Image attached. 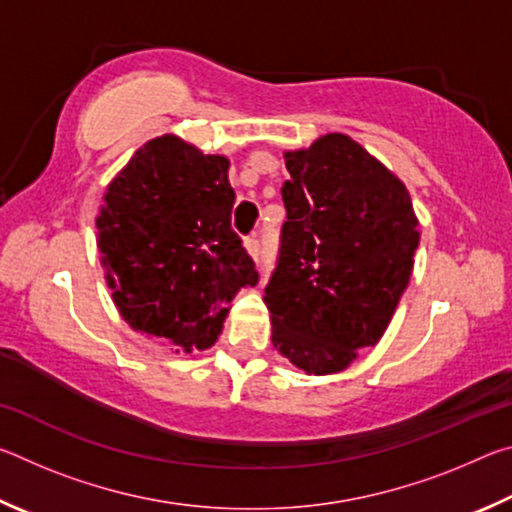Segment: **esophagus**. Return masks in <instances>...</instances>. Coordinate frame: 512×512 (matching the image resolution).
Masks as SVG:
<instances>
[{
  "label": "esophagus",
  "mask_w": 512,
  "mask_h": 512,
  "mask_svg": "<svg viewBox=\"0 0 512 512\" xmlns=\"http://www.w3.org/2000/svg\"><path fill=\"white\" fill-rule=\"evenodd\" d=\"M244 246H246V250H248V255L253 257V259H257L259 257V239L253 235V237H246V241H244Z\"/></svg>",
  "instance_id": "34e87169"
}]
</instances>
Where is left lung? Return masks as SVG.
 I'll list each match as a JSON object with an SVG mask.
<instances>
[{
  "mask_svg": "<svg viewBox=\"0 0 512 512\" xmlns=\"http://www.w3.org/2000/svg\"><path fill=\"white\" fill-rule=\"evenodd\" d=\"M284 158L287 221L264 302L277 354L327 375L386 332L413 271L418 219L406 187L348 135Z\"/></svg>",
  "mask_w": 512,
  "mask_h": 512,
  "instance_id": "1",
  "label": "left lung"
}]
</instances>
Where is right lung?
I'll return each instance as SVG.
<instances>
[{
  "mask_svg": "<svg viewBox=\"0 0 512 512\" xmlns=\"http://www.w3.org/2000/svg\"><path fill=\"white\" fill-rule=\"evenodd\" d=\"M232 205L228 160L171 135L144 144L112 180L97 244L133 329L185 352L216 341L237 291L259 282Z\"/></svg>",
  "mask_w": 512,
  "mask_h": 512,
  "instance_id": "add662e5",
  "label": "right lung"
}]
</instances>
